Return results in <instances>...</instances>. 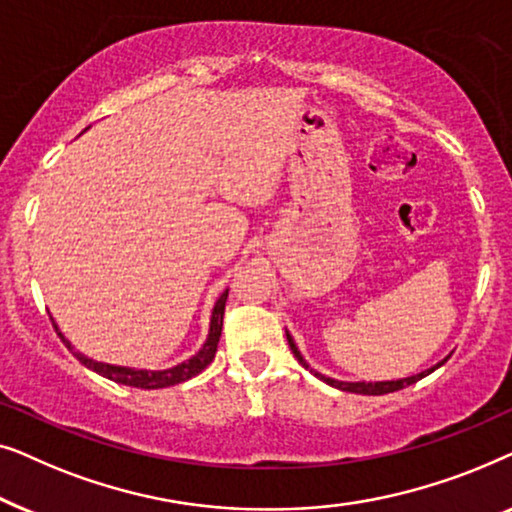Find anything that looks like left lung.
<instances>
[{
	"instance_id": "left-lung-1",
	"label": "left lung",
	"mask_w": 512,
	"mask_h": 512,
	"mask_svg": "<svg viewBox=\"0 0 512 512\" xmlns=\"http://www.w3.org/2000/svg\"><path fill=\"white\" fill-rule=\"evenodd\" d=\"M286 340H289V347H291V352H293V356H296V359L303 363L305 368H310L305 363V359L303 356H300V352H298V347H296V342H293V338L289 333H286ZM440 366V363H438ZM436 366V368H438ZM436 368H431V370H436ZM431 370H426V373H419V375H412V377H405V380H394V382H338V380H331V377H324L321 373H317V370H312L314 375L319 377V380H324L326 384H331V387H335V389H342V391H349V394H363V396H382V394H391V391H398V389H403V387H410V384H415L417 380H422L424 375H429Z\"/></svg>"
}]
</instances>
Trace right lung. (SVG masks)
Segmentation results:
<instances>
[{
    "label": "right lung",
    "instance_id": "obj_1",
    "mask_svg": "<svg viewBox=\"0 0 512 512\" xmlns=\"http://www.w3.org/2000/svg\"><path fill=\"white\" fill-rule=\"evenodd\" d=\"M226 300H228V291H223L221 298L216 300V305H214L212 326H209V338L205 345H202L200 352L195 354L193 359H188L186 363H181V366L170 368V370H132V368H118V366H107V363H97L93 359H86V356L79 352H74V347L65 340V335L58 331L55 321H53V328L58 331V335L67 345V349H72V354L76 356V359H79L86 368L95 370L97 375L109 377V380H114L118 384H128V387H137V389H165V387H174V384L191 380V377L202 373V370H205L209 363L214 361L216 347H219V338H221V328H223Z\"/></svg>",
    "mask_w": 512,
    "mask_h": 512
}]
</instances>
